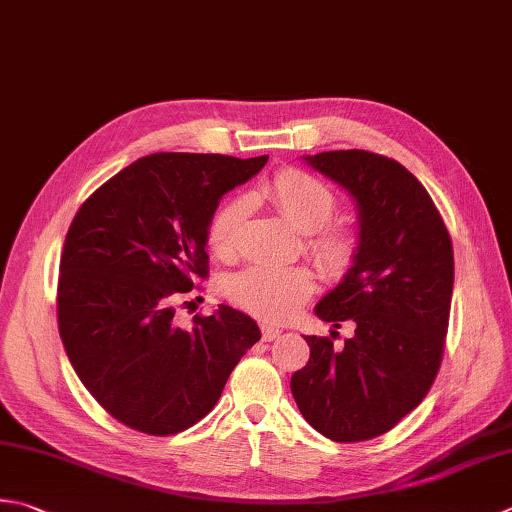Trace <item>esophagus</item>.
I'll return each instance as SVG.
<instances>
[{
  "label": "esophagus",
  "mask_w": 512,
  "mask_h": 512,
  "mask_svg": "<svg viewBox=\"0 0 512 512\" xmlns=\"http://www.w3.org/2000/svg\"><path fill=\"white\" fill-rule=\"evenodd\" d=\"M279 335H282V328H279V326L262 324V339H264V342H273V339H277Z\"/></svg>",
  "instance_id": "obj_1"
}]
</instances>
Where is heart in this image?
I'll list each match as a JSON object with an SVG mask.
<instances>
[{
  "mask_svg": "<svg viewBox=\"0 0 512 512\" xmlns=\"http://www.w3.org/2000/svg\"><path fill=\"white\" fill-rule=\"evenodd\" d=\"M262 195L279 217L299 233L315 236L306 250L317 268L330 279L346 277L359 259V237L350 228H326L337 213V197L324 182L302 168H284L262 186ZM248 204L235 197L217 208L208 224V244L219 257L237 253L246 224ZM230 302L262 319H286L313 293V275L304 266L253 264L228 279Z\"/></svg>",
  "mask_w": 512,
  "mask_h": 512,
  "instance_id": "1",
  "label": "heart"
}]
</instances>
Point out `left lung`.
Returning a JSON list of instances; mask_svg holds the SVG:
<instances>
[{
  "label": "left lung",
  "mask_w": 512,
  "mask_h": 512,
  "mask_svg": "<svg viewBox=\"0 0 512 512\" xmlns=\"http://www.w3.org/2000/svg\"><path fill=\"white\" fill-rule=\"evenodd\" d=\"M357 204L359 259L315 313L353 324L342 348L308 335V364L290 379L306 422L333 442L388 433L422 404L444 357L455 259L446 224L408 170L368 150L304 157Z\"/></svg>",
  "instance_id": "8db88e82"
}]
</instances>
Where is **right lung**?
I'll use <instances>...</instances> for the list:
<instances>
[{
	"label": "right lung",
	"mask_w": 512,
	"mask_h": 512,
	"mask_svg": "<svg viewBox=\"0 0 512 512\" xmlns=\"http://www.w3.org/2000/svg\"><path fill=\"white\" fill-rule=\"evenodd\" d=\"M268 155L155 153L90 195L68 228L57 324L77 377L117 422L175 435L206 417L257 324L230 306L175 324V302L208 277V224Z\"/></svg>",
	"instance_id": "obj_1"
}]
</instances>
